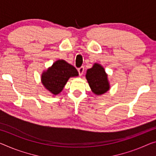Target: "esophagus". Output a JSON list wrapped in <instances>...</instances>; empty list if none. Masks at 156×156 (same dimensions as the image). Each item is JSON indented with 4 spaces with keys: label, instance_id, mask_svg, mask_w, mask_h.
Wrapping results in <instances>:
<instances>
[{
    "label": "esophagus",
    "instance_id": "34e87169",
    "mask_svg": "<svg viewBox=\"0 0 156 156\" xmlns=\"http://www.w3.org/2000/svg\"><path fill=\"white\" fill-rule=\"evenodd\" d=\"M83 71H84V68H83V66H81L80 68H78V73H79V75H80V76L83 75Z\"/></svg>",
    "mask_w": 156,
    "mask_h": 156
}]
</instances>
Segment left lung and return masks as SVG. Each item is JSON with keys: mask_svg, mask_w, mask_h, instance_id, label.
Wrapping results in <instances>:
<instances>
[{"mask_svg": "<svg viewBox=\"0 0 156 156\" xmlns=\"http://www.w3.org/2000/svg\"><path fill=\"white\" fill-rule=\"evenodd\" d=\"M86 78L92 92L97 95H102L109 89L107 75L101 65L95 63L86 71Z\"/></svg>", "mask_w": 156, "mask_h": 156, "instance_id": "1", "label": "left lung"}]
</instances>
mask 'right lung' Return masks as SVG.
Returning a JSON list of instances; mask_svg holds the SVG:
<instances>
[{"instance_id": "right-lung-1", "label": "right lung", "mask_w": 156, "mask_h": 156, "mask_svg": "<svg viewBox=\"0 0 156 156\" xmlns=\"http://www.w3.org/2000/svg\"><path fill=\"white\" fill-rule=\"evenodd\" d=\"M75 67L64 60H58L48 70L43 72L41 81L44 88L54 95L62 91L69 78L78 76Z\"/></svg>"}]
</instances>
